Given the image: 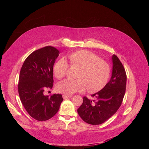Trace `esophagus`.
Returning a JSON list of instances; mask_svg holds the SVG:
<instances>
[{"instance_id":"obj_1","label":"esophagus","mask_w":149,"mask_h":149,"mask_svg":"<svg viewBox=\"0 0 149 149\" xmlns=\"http://www.w3.org/2000/svg\"><path fill=\"white\" fill-rule=\"evenodd\" d=\"M62 97H63V99H67V98H70V97H71V95H62Z\"/></svg>"}]
</instances>
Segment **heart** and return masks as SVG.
I'll return each mask as SVG.
<instances>
[{
	"instance_id": "obj_1",
	"label": "heart",
	"mask_w": 149,
	"mask_h": 149,
	"mask_svg": "<svg viewBox=\"0 0 149 149\" xmlns=\"http://www.w3.org/2000/svg\"><path fill=\"white\" fill-rule=\"evenodd\" d=\"M70 65L79 70L74 81L65 80L59 83L57 90L62 94H72L82 92L88 88L90 93L102 90L109 79L111 68L109 63L100 59L93 52L81 50L68 55ZM69 65L63 58L58 60L54 65V74L59 79L65 77L68 70Z\"/></svg>"
}]
</instances>
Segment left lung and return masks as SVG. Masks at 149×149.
I'll return each instance as SVG.
<instances>
[{
    "mask_svg": "<svg viewBox=\"0 0 149 149\" xmlns=\"http://www.w3.org/2000/svg\"><path fill=\"white\" fill-rule=\"evenodd\" d=\"M113 70L110 81L100 91L93 94L94 100L83 97L77 110L80 117L91 125L101 124L113 116L121 106L125 92L127 75L118 58L112 56Z\"/></svg>",
    "mask_w": 149,
    "mask_h": 149,
    "instance_id": "1",
    "label": "left lung"
}]
</instances>
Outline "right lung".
Instances as JSON below:
<instances>
[{"label": "right lung", "mask_w": 149, "mask_h": 149, "mask_svg": "<svg viewBox=\"0 0 149 149\" xmlns=\"http://www.w3.org/2000/svg\"><path fill=\"white\" fill-rule=\"evenodd\" d=\"M59 51L47 46L35 51L24 61L19 77L18 92L28 113L42 121L54 117L63 101L59 94L45 95L46 88L53 87V67Z\"/></svg>", "instance_id": "obj_1"}]
</instances>
